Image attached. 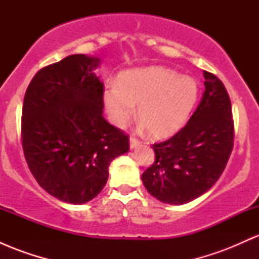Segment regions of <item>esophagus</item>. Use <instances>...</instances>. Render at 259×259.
Instances as JSON below:
<instances>
[{"label":"esophagus","mask_w":259,"mask_h":259,"mask_svg":"<svg viewBox=\"0 0 259 259\" xmlns=\"http://www.w3.org/2000/svg\"><path fill=\"white\" fill-rule=\"evenodd\" d=\"M140 145V141L134 136H130V148H135Z\"/></svg>","instance_id":"esophagus-1"}]
</instances>
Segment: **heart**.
Wrapping results in <instances>:
<instances>
[{"label": "heart", "mask_w": 259, "mask_h": 259, "mask_svg": "<svg viewBox=\"0 0 259 259\" xmlns=\"http://www.w3.org/2000/svg\"><path fill=\"white\" fill-rule=\"evenodd\" d=\"M198 99V85L190 76L162 67L129 70L103 95L109 119L123 127L135 113L154 139L174 135L186 123Z\"/></svg>", "instance_id": "heart-1"}]
</instances>
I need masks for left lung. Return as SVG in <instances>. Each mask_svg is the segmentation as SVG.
I'll list each match as a JSON object with an SVG mask.
<instances>
[{"label":"left lung","mask_w":259,"mask_h":259,"mask_svg":"<svg viewBox=\"0 0 259 259\" xmlns=\"http://www.w3.org/2000/svg\"><path fill=\"white\" fill-rule=\"evenodd\" d=\"M203 96L183 129L153 145L154 162L142 183L163 203L184 204L208 191L224 171L234 147V120L227 89L203 70Z\"/></svg>","instance_id":"1"}]
</instances>
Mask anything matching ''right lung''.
<instances>
[{"instance_id":"add662e5","label":"right lung","mask_w":259,"mask_h":259,"mask_svg":"<svg viewBox=\"0 0 259 259\" xmlns=\"http://www.w3.org/2000/svg\"><path fill=\"white\" fill-rule=\"evenodd\" d=\"M100 59L68 56L44 67L26 89L22 146L31 174L46 192L81 204L102 191L108 167L129 151V136L103 117Z\"/></svg>"}]
</instances>
